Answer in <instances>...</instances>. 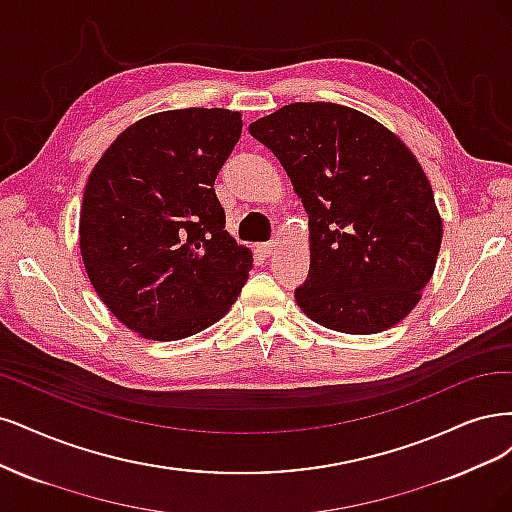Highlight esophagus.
Returning a JSON list of instances; mask_svg holds the SVG:
<instances>
[{"instance_id":"obj_1","label":"esophagus","mask_w":512,"mask_h":512,"mask_svg":"<svg viewBox=\"0 0 512 512\" xmlns=\"http://www.w3.org/2000/svg\"><path fill=\"white\" fill-rule=\"evenodd\" d=\"M278 246H280V242H278V240H270V242H266V244H261V251H263V255L270 257V255H274V253H276Z\"/></svg>"}]
</instances>
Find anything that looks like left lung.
<instances>
[{"instance_id": "left-lung-1", "label": "left lung", "mask_w": 512, "mask_h": 512, "mask_svg": "<svg viewBox=\"0 0 512 512\" xmlns=\"http://www.w3.org/2000/svg\"><path fill=\"white\" fill-rule=\"evenodd\" d=\"M302 197L310 270L295 300L315 323L378 334L430 283L442 242L432 185L408 146L368 114L295 102L249 125Z\"/></svg>"}]
</instances>
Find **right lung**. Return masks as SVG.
Here are the masks:
<instances>
[{
	"label": "right lung",
	"instance_id": "1",
	"mask_svg": "<svg viewBox=\"0 0 512 512\" xmlns=\"http://www.w3.org/2000/svg\"><path fill=\"white\" fill-rule=\"evenodd\" d=\"M242 134L240 112L151 114L110 144L89 174L80 253L93 289L148 340L217 323L249 278L253 253L225 232L214 178Z\"/></svg>",
	"mask_w": 512,
	"mask_h": 512
}]
</instances>
